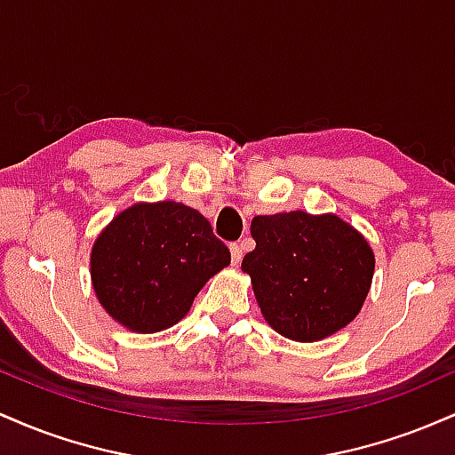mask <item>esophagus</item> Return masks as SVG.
Instances as JSON below:
<instances>
[{"label":"esophagus","mask_w":455,"mask_h":455,"mask_svg":"<svg viewBox=\"0 0 455 455\" xmlns=\"http://www.w3.org/2000/svg\"><path fill=\"white\" fill-rule=\"evenodd\" d=\"M242 257H243L242 245H239V243H231V259H233V265L242 263Z\"/></svg>","instance_id":"1"}]
</instances>
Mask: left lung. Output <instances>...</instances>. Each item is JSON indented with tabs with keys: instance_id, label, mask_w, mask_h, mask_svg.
<instances>
[{
	"instance_id": "1",
	"label": "left lung",
	"mask_w": 455,
	"mask_h": 455,
	"mask_svg": "<svg viewBox=\"0 0 455 455\" xmlns=\"http://www.w3.org/2000/svg\"><path fill=\"white\" fill-rule=\"evenodd\" d=\"M257 248L242 260L254 297L280 336L316 342L362 310L374 275V252L357 228L333 213L257 216Z\"/></svg>"
}]
</instances>
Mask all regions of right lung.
I'll return each instance as SVG.
<instances>
[{
	"label": "right lung",
	"instance_id": "1",
	"mask_svg": "<svg viewBox=\"0 0 455 455\" xmlns=\"http://www.w3.org/2000/svg\"><path fill=\"white\" fill-rule=\"evenodd\" d=\"M231 263L212 224L175 201L134 203L92 248V284L115 321L139 333L173 327L205 282Z\"/></svg>",
	"mask_w": 455,
	"mask_h": 455
}]
</instances>
